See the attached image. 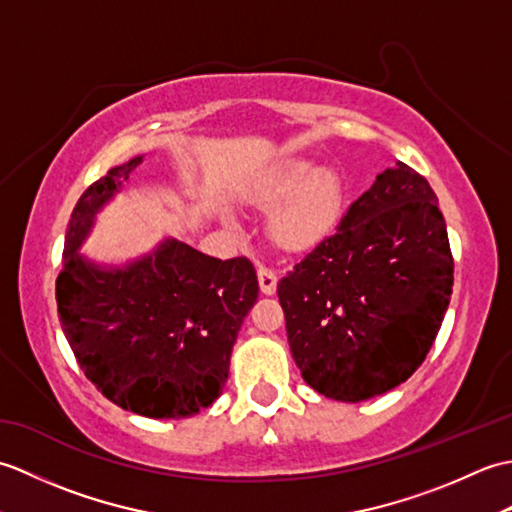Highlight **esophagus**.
<instances>
[{
  "instance_id": "34e87169",
  "label": "esophagus",
  "mask_w": 512,
  "mask_h": 512,
  "mask_svg": "<svg viewBox=\"0 0 512 512\" xmlns=\"http://www.w3.org/2000/svg\"><path fill=\"white\" fill-rule=\"evenodd\" d=\"M257 279H259V290L264 292V295H275L277 290V273L275 270H270L268 266H259L257 268Z\"/></svg>"
}]
</instances>
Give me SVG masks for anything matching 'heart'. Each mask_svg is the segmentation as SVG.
I'll use <instances>...</instances> for the list:
<instances>
[{"label":"heart","mask_w":512,"mask_h":512,"mask_svg":"<svg viewBox=\"0 0 512 512\" xmlns=\"http://www.w3.org/2000/svg\"><path fill=\"white\" fill-rule=\"evenodd\" d=\"M250 202L268 213V233L288 253H308L339 226L345 182L332 167L310 158H284L268 167L248 189Z\"/></svg>","instance_id":"heart-1"}]
</instances>
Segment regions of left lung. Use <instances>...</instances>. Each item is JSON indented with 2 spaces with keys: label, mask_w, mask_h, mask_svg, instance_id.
Wrapping results in <instances>:
<instances>
[{
  "label": "left lung",
  "mask_w": 512,
  "mask_h": 512,
  "mask_svg": "<svg viewBox=\"0 0 512 512\" xmlns=\"http://www.w3.org/2000/svg\"><path fill=\"white\" fill-rule=\"evenodd\" d=\"M451 290L438 198L405 162L378 173L336 233L277 284L303 380L343 402L385 394L416 372Z\"/></svg>",
  "instance_id": "8db88e82"
}]
</instances>
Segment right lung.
Wrapping results in <instances>:
<instances>
[{"mask_svg": "<svg viewBox=\"0 0 512 512\" xmlns=\"http://www.w3.org/2000/svg\"><path fill=\"white\" fill-rule=\"evenodd\" d=\"M134 156L76 202L57 277L65 339L96 389L145 418H191L222 394L244 317L259 295L246 257L222 259L165 237L121 264L81 248L107 204L143 165Z\"/></svg>", "mask_w": 512, "mask_h": 512, "instance_id": "obj_1", "label": "right lung"}]
</instances>
